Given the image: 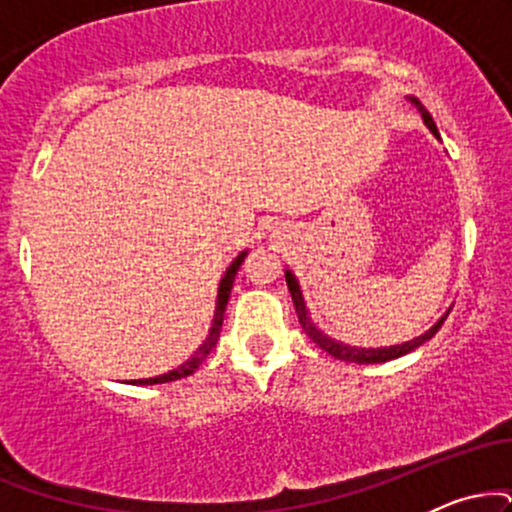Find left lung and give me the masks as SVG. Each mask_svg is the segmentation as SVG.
<instances>
[{
	"mask_svg": "<svg viewBox=\"0 0 512 512\" xmlns=\"http://www.w3.org/2000/svg\"><path fill=\"white\" fill-rule=\"evenodd\" d=\"M411 103L416 105V110H419L421 117H424V122L428 125V129H431L433 134L438 137V129H436V122H433V117L428 115V110L421 105L419 98H409ZM286 284H289V291H291V298H293V305H296V315H298V322H301L303 332L308 334L313 342L320 346L322 351H327V354L339 358V361H346V363H385V361H392V358H399L404 354H409V351H414L416 346H421L424 342H428V339L433 337L440 330V325H443L445 317H440L438 325H433L431 330H428L426 334H421V337L411 339V342H404V344H397V346H385V349H356V346H346L342 342H334V339L327 337V334H322L317 327L313 325V320L308 317V310H305V301L301 296V286H298L296 276H293L289 269H286Z\"/></svg>",
	"mask_w": 512,
	"mask_h": 512,
	"instance_id": "obj_1",
	"label": "left lung"
}]
</instances>
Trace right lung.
Wrapping results in <instances>:
<instances>
[{
    "mask_svg": "<svg viewBox=\"0 0 512 512\" xmlns=\"http://www.w3.org/2000/svg\"><path fill=\"white\" fill-rule=\"evenodd\" d=\"M245 255L248 252H240V255L233 260L231 267L226 269V274H223L221 284H219V298H216V313H214V322H211V330H209V337L204 339V344L199 346V349L187 358L182 366H178L175 370H170L166 375H158V378H146V380H129L132 385H158V383H170V380H180V378H187V375H192L195 370L202 366L204 358L209 356V351L214 349L216 342H219V334H221V325H223V313H226V305H228V298H231V289H233V279H236L240 264H243Z\"/></svg>",
    "mask_w": 512,
    "mask_h": 512,
    "instance_id": "1",
    "label": "right lung"
}]
</instances>
